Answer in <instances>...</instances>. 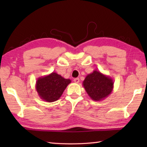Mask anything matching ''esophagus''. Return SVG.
<instances>
[{
  "mask_svg": "<svg viewBox=\"0 0 147 147\" xmlns=\"http://www.w3.org/2000/svg\"><path fill=\"white\" fill-rule=\"evenodd\" d=\"M74 83H78L80 82V79L78 78H74Z\"/></svg>",
  "mask_w": 147,
  "mask_h": 147,
  "instance_id": "obj_1",
  "label": "esophagus"
}]
</instances>
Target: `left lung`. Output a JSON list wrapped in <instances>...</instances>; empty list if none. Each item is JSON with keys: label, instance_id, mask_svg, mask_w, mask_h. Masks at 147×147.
<instances>
[{"label": "left lung", "instance_id": "1", "mask_svg": "<svg viewBox=\"0 0 147 147\" xmlns=\"http://www.w3.org/2000/svg\"><path fill=\"white\" fill-rule=\"evenodd\" d=\"M83 86L93 100L100 101L111 94L114 82L111 77L95 70L86 76Z\"/></svg>", "mask_w": 147, "mask_h": 147}]
</instances>
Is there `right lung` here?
<instances>
[{
    "mask_svg": "<svg viewBox=\"0 0 147 147\" xmlns=\"http://www.w3.org/2000/svg\"><path fill=\"white\" fill-rule=\"evenodd\" d=\"M71 82L55 72L40 77L36 82V90L40 98L47 102H53L61 97L64 90Z\"/></svg>",
    "mask_w": 147,
    "mask_h": 147,
    "instance_id": "right-lung-1",
    "label": "right lung"
}]
</instances>
